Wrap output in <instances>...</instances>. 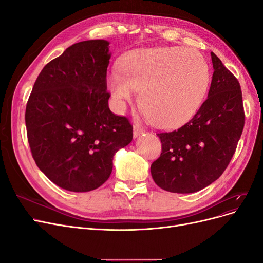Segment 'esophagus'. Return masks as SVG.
I'll list each match as a JSON object with an SVG mask.
<instances>
[{"label":"esophagus","mask_w":263,"mask_h":263,"mask_svg":"<svg viewBox=\"0 0 263 263\" xmlns=\"http://www.w3.org/2000/svg\"><path fill=\"white\" fill-rule=\"evenodd\" d=\"M144 133H145V130L142 129L140 126H138V125H135V126H134L133 134H134V137H135V138H137L138 136H140V135L144 134Z\"/></svg>","instance_id":"obj_1"}]
</instances>
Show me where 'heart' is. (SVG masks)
I'll return each instance as SVG.
<instances>
[{
	"label": "heart",
	"instance_id": "obj_1",
	"mask_svg": "<svg viewBox=\"0 0 263 263\" xmlns=\"http://www.w3.org/2000/svg\"><path fill=\"white\" fill-rule=\"evenodd\" d=\"M123 70H114L107 78L115 106L123 109L140 91L141 108L149 122L162 129L178 128L192 119L211 82L204 55L185 47L137 50L125 59Z\"/></svg>",
	"mask_w": 263,
	"mask_h": 263
}]
</instances>
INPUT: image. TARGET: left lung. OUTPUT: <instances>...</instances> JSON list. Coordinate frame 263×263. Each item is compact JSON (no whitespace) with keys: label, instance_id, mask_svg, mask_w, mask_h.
Returning <instances> with one entry per match:
<instances>
[{"label":"left lung","instance_id":"left-lung-1","mask_svg":"<svg viewBox=\"0 0 263 263\" xmlns=\"http://www.w3.org/2000/svg\"><path fill=\"white\" fill-rule=\"evenodd\" d=\"M214 73L209 97L178 130L160 133L162 153L151 164L158 186L172 193H194L216 181L235 154L245 125L240 84L211 52Z\"/></svg>","mask_w":263,"mask_h":263}]
</instances>
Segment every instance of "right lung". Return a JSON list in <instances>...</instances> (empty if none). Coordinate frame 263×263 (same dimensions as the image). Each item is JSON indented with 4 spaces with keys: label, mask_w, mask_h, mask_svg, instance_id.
<instances>
[{
    "label": "right lung",
    "mask_w": 263,
    "mask_h": 263,
    "mask_svg": "<svg viewBox=\"0 0 263 263\" xmlns=\"http://www.w3.org/2000/svg\"><path fill=\"white\" fill-rule=\"evenodd\" d=\"M109 43H77L39 73L26 105L31 155L54 184L71 192L98 189L113 157L133 140V126L109 110Z\"/></svg>",
    "instance_id": "right-lung-1"
}]
</instances>
